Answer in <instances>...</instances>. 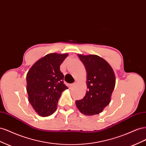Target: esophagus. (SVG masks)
I'll return each instance as SVG.
<instances>
[{
	"mask_svg": "<svg viewBox=\"0 0 146 146\" xmlns=\"http://www.w3.org/2000/svg\"><path fill=\"white\" fill-rule=\"evenodd\" d=\"M76 85H77V83H72V85H71V87H72V88H74V86H76Z\"/></svg>",
	"mask_w": 146,
	"mask_h": 146,
	"instance_id": "esophagus-1",
	"label": "esophagus"
}]
</instances>
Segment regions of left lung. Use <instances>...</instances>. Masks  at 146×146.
I'll return each mask as SVG.
<instances>
[{"instance_id":"1","label":"left lung","mask_w":146,"mask_h":146,"mask_svg":"<svg viewBox=\"0 0 146 146\" xmlns=\"http://www.w3.org/2000/svg\"><path fill=\"white\" fill-rule=\"evenodd\" d=\"M86 70L88 90L85 96L76 100L77 107L86 116L103 111L111 101L116 84L115 74L107 61L98 55L78 54Z\"/></svg>"}]
</instances>
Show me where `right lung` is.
Masks as SVG:
<instances>
[{"label":"right lung","instance_id":"add662e5","mask_svg":"<svg viewBox=\"0 0 146 146\" xmlns=\"http://www.w3.org/2000/svg\"><path fill=\"white\" fill-rule=\"evenodd\" d=\"M68 54H48L39 59L27 74L29 101L39 116L47 117L54 113L58 102L68 87L63 83L64 75L60 66Z\"/></svg>","mask_w":146,"mask_h":146}]
</instances>
